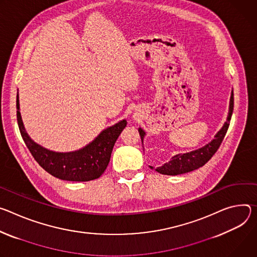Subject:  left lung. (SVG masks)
I'll return each instance as SVG.
<instances>
[{
	"label": "left lung",
	"mask_w": 257,
	"mask_h": 257,
	"mask_svg": "<svg viewBox=\"0 0 257 257\" xmlns=\"http://www.w3.org/2000/svg\"><path fill=\"white\" fill-rule=\"evenodd\" d=\"M233 109H234V93L232 91L231 99H230L229 115H227L226 121L224 122L223 126L214 136V139L210 142V143L206 144L204 147H202L200 149H197V150H194V151H191L188 153H184V154L175 155L168 162L157 167L155 169L156 172H158L159 174H162V175H167V176H178V175L190 173V172H192V170H195L199 167L203 166L207 161H209V159L214 155V153L219 148L221 142L226 134V131H227V128H229L230 120H231L232 114H233ZM139 133L141 136L142 143H143L145 132L140 127Z\"/></svg>",
	"instance_id": "8db88e82"
}]
</instances>
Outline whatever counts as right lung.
<instances>
[{
    "label": "right lung",
    "instance_id": "add662e5",
    "mask_svg": "<svg viewBox=\"0 0 257 257\" xmlns=\"http://www.w3.org/2000/svg\"><path fill=\"white\" fill-rule=\"evenodd\" d=\"M16 107L17 122L26 147L47 173L63 181L88 182L100 178L108 166L114 144L126 126V120L123 119L104 130L82 149L66 153L54 152L35 143L25 132L19 111L18 95Z\"/></svg>",
    "mask_w": 257,
    "mask_h": 257
}]
</instances>
